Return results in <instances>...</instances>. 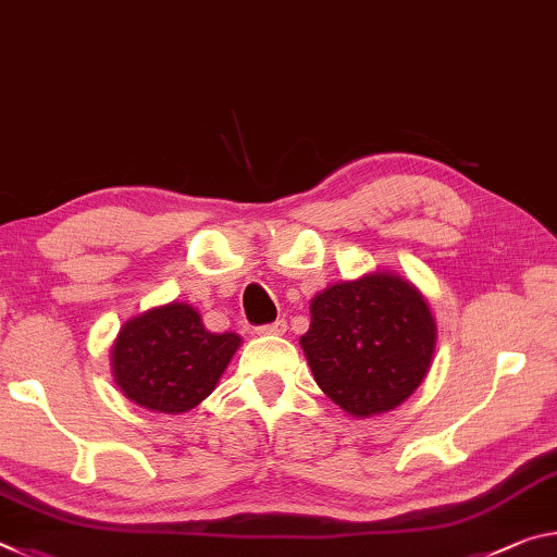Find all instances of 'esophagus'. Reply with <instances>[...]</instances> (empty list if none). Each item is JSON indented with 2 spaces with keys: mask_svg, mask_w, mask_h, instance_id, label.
<instances>
[{
  "mask_svg": "<svg viewBox=\"0 0 557 557\" xmlns=\"http://www.w3.org/2000/svg\"><path fill=\"white\" fill-rule=\"evenodd\" d=\"M286 321H273V323H267V325H259L257 333L259 335H284L286 333Z\"/></svg>",
  "mask_w": 557,
  "mask_h": 557,
  "instance_id": "34e87169",
  "label": "esophagus"
}]
</instances>
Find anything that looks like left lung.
Segmentation results:
<instances>
[{
  "label": "left lung",
  "instance_id": "left-lung-1",
  "mask_svg": "<svg viewBox=\"0 0 557 557\" xmlns=\"http://www.w3.org/2000/svg\"><path fill=\"white\" fill-rule=\"evenodd\" d=\"M436 323L424 296L389 271L327 286L300 335L313 377L343 412L372 417L405 403L432 368Z\"/></svg>",
  "mask_w": 557,
  "mask_h": 557
}]
</instances>
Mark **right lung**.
<instances>
[{"label": "right lung", "mask_w": 557, "mask_h": 557, "mask_svg": "<svg viewBox=\"0 0 557 557\" xmlns=\"http://www.w3.org/2000/svg\"><path fill=\"white\" fill-rule=\"evenodd\" d=\"M239 345L236 333H209L189 304L158 306L123 323L113 377L131 403L150 412H189L212 395Z\"/></svg>", "instance_id": "right-lung-1"}]
</instances>
